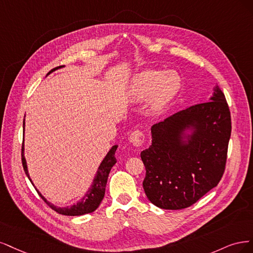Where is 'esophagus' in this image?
<instances>
[{"mask_svg":"<svg viewBox=\"0 0 253 253\" xmlns=\"http://www.w3.org/2000/svg\"><path fill=\"white\" fill-rule=\"evenodd\" d=\"M144 133L140 131V130H134V131H132L129 135L130 143L135 146V147H140V146H142V144L144 143Z\"/></svg>","mask_w":253,"mask_h":253,"instance_id":"obj_1","label":"esophagus"}]
</instances>
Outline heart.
<instances>
[{
	"instance_id": "heart-1",
	"label": "heart",
	"mask_w": 253,
	"mask_h": 253,
	"mask_svg": "<svg viewBox=\"0 0 253 253\" xmlns=\"http://www.w3.org/2000/svg\"><path fill=\"white\" fill-rule=\"evenodd\" d=\"M177 90L172 73L161 75L160 71L146 69L133 77L129 87L130 96L136 102H143L151 96L149 106L152 111H159L173 97Z\"/></svg>"
}]
</instances>
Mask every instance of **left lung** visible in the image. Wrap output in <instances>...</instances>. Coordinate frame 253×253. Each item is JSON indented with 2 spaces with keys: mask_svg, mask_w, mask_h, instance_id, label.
<instances>
[{
  "mask_svg": "<svg viewBox=\"0 0 253 253\" xmlns=\"http://www.w3.org/2000/svg\"><path fill=\"white\" fill-rule=\"evenodd\" d=\"M152 143L141 152L148 200L159 208L189 207L223 176L231 118L217 85L212 96L151 127Z\"/></svg>",
  "mask_w": 253,
  "mask_h": 253,
  "instance_id": "obj_1",
  "label": "left lung"
}]
</instances>
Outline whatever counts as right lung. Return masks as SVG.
Masks as SVG:
<instances>
[{"label": "right lung", "instance_id": "add662e5", "mask_svg": "<svg viewBox=\"0 0 253 253\" xmlns=\"http://www.w3.org/2000/svg\"><path fill=\"white\" fill-rule=\"evenodd\" d=\"M63 67H65V66H59V67H55V68L51 69L49 72L47 73V76L50 75L51 72L58 70V69H61ZM23 130H24V132H25V117H24V121H23ZM117 148H118V145H113L110 148V150L107 152V154H106V157L102 161L99 168H97V171L93 177L91 186L87 189V191L84 194V197L81 199L77 204H73V205L67 206V207H58V206L53 205V204H51L49 201H47L45 199V197H43L42 193H41L37 189V187L35 186L34 182L31 181L29 172H28L26 159H25V156H24V144L22 146V163H23L24 171H25V173L28 176L29 181L31 182L32 185L35 186V188L38 191V193L40 194V197L42 198L48 204V205H49L50 208H52L54 211H56V212L60 214H63V215H70V216L83 215L86 213L93 212V211L97 207H99V205L101 204L104 195H105L106 184H107L109 172H110L111 168L113 167V165L117 163V160L115 157Z\"/></svg>", "mask_w": 253, "mask_h": 253}]
</instances>
